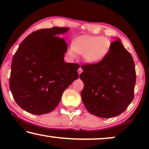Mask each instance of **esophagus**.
<instances>
[{
    "mask_svg": "<svg viewBox=\"0 0 149 149\" xmlns=\"http://www.w3.org/2000/svg\"><path fill=\"white\" fill-rule=\"evenodd\" d=\"M82 72H83L82 68H81V67H80V68H79L78 69V73H79V74H81V73Z\"/></svg>",
    "mask_w": 149,
    "mask_h": 149,
    "instance_id": "obj_1",
    "label": "esophagus"
}]
</instances>
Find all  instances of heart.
<instances>
[{
  "instance_id": "b5f03b06",
  "label": "heart",
  "mask_w": 149,
  "mask_h": 149,
  "mask_svg": "<svg viewBox=\"0 0 149 149\" xmlns=\"http://www.w3.org/2000/svg\"><path fill=\"white\" fill-rule=\"evenodd\" d=\"M111 42L103 36H81L73 42L72 47L69 50V55L72 58L76 54H84L85 62L89 64H96L102 61L109 53Z\"/></svg>"
}]
</instances>
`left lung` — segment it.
Listing matches in <instances>:
<instances>
[{"label":"left lung","instance_id":"1","mask_svg":"<svg viewBox=\"0 0 149 149\" xmlns=\"http://www.w3.org/2000/svg\"><path fill=\"white\" fill-rule=\"evenodd\" d=\"M81 68V98L89 113L111 118L125 111L134 99L136 76L133 58L119 38L112 42L102 61Z\"/></svg>","mask_w":149,"mask_h":149}]
</instances>
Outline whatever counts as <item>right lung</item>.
<instances>
[{
    "mask_svg": "<svg viewBox=\"0 0 149 149\" xmlns=\"http://www.w3.org/2000/svg\"><path fill=\"white\" fill-rule=\"evenodd\" d=\"M68 28L32 32L19 45L11 64L9 87L18 105L34 115L56 109L65 89L79 78V65L64 62L68 46L59 35Z\"/></svg>",
    "mask_w": 149,
    "mask_h": 149,
    "instance_id": "right-lung-1",
    "label": "right lung"
}]
</instances>
